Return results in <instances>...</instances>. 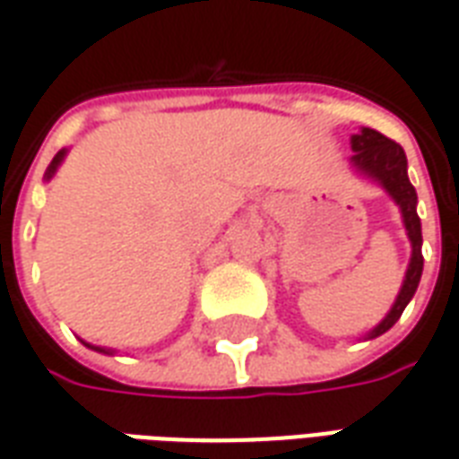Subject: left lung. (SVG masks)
I'll return each instance as SVG.
<instances>
[{
	"instance_id": "left-lung-1",
	"label": "left lung",
	"mask_w": 459,
	"mask_h": 459,
	"mask_svg": "<svg viewBox=\"0 0 459 459\" xmlns=\"http://www.w3.org/2000/svg\"><path fill=\"white\" fill-rule=\"evenodd\" d=\"M351 147H354V167L359 171L368 174L371 179L381 181L384 189L394 196V201L401 206V213H403L405 230H408V238L413 243V255H411V265H408V273H405L403 288L395 298V305L391 307V312L385 315V319L378 325V327L368 334V339L384 334L388 329L394 327L395 322L403 315L405 305L411 302V298L418 290V282H420V275H423V253H420V246H423V236H420V219L415 213V204H418V194H415L413 184L408 181V160H405L403 147L398 142L388 140L381 132L371 130V127H364L351 137Z\"/></svg>"
}]
</instances>
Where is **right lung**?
Segmentation results:
<instances>
[{"label": "right lung", "mask_w": 459, "mask_h": 459, "mask_svg": "<svg viewBox=\"0 0 459 459\" xmlns=\"http://www.w3.org/2000/svg\"><path fill=\"white\" fill-rule=\"evenodd\" d=\"M64 154H65V150H61V152H58V154H56V157H54V161L48 164V169H46V179H51V177H54L56 167L61 164V160H64ZM88 346H91V344H88ZM91 349H95V351H105V354H110L108 349H100V346H91Z\"/></svg>", "instance_id": "add662e5"}]
</instances>
